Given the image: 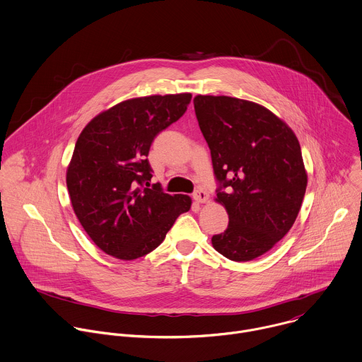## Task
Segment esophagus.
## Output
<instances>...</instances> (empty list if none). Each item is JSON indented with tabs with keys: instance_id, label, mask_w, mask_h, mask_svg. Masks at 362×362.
<instances>
[{
	"instance_id": "esophagus-1",
	"label": "esophagus",
	"mask_w": 362,
	"mask_h": 362,
	"mask_svg": "<svg viewBox=\"0 0 362 362\" xmlns=\"http://www.w3.org/2000/svg\"><path fill=\"white\" fill-rule=\"evenodd\" d=\"M194 199L197 201V202H199V204H204V202H206L208 201V198H209V195H208V192L204 189V188H198L195 192H194Z\"/></svg>"
}]
</instances>
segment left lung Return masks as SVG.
I'll return each instance as SVG.
<instances>
[{"mask_svg": "<svg viewBox=\"0 0 362 362\" xmlns=\"http://www.w3.org/2000/svg\"><path fill=\"white\" fill-rule=\"evenodd\" d=\"M199 129L211 150L216 199L228 212L212 246L235 262L270 250L293 226L307 174L293 130L266 107L229 96L194 99Z\"/></svg>", "mask_w": 362, "mask_h": 362, "instance_id": "8db88e82", "label": "left lung"}]
</instances>
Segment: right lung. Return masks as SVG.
<instances>
[{"instance_id": "obj_1", "label": "right lung", "mask_w": 362, "mask_h": 362, "mask_svg": "<svg viewBox=\"0 0 362 362\" xmlns=\"http://www.w3.org/2000/svg\"><path fill=\"white\" fill-rule=\"evenodd\" d=\"M191 93L124 100L82 130L66 171L74 211L107 255L133 260L154 250L175 219L189 211L188 195L165 194L150 181L147 160L156 136L187 110Z\"/></svg>"}]
</instances>
